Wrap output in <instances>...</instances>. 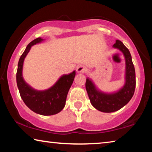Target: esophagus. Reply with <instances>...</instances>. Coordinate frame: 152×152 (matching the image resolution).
<instances>
[{
	"label": "esophagus",
	"mask_w": 152,
	"mask_h": 152,
	"mask_svg": "<svg viewBox=\"0 0 152 152\" xmlns=\"http://www.w3.org/2000/svg\"><path fill=\"white\" fill-rule=\"evenodd\" d=\"M86 70V67H85L83 65H79V66H77L76 71L77 72H79V73H83Z\"/></svg>",
	"instance_id": "obj_1"
}]
</instances>
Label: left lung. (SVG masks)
<instances>
[{
  "label": "left lung",
  "mask_w": 152,
  "mask_h": 152,
  "mask_svg": "<svg viewBox=\"0 0 152 152\" xmlns=\"http://www.w3.org/2000/svg\"><path fill=\"white\" fill-rule=\"evenodd\" d=\"M113 47L121 50L126 59V84L124 87L116 93L107 95L99 92L88 78L86 79L85 85L93 106L99 111L106 113L115 112L127 104L134 95L136 86L135 70L129 50L119 40H115Z\"/></svg>",
  "instance_id": "left-lung-1"
}]
</instances>
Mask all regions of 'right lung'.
Here are the masks:
<instances>
[{
	"instance_id": "obj_1",
	"label": "right lung",
	"mask_w": 152,
	"mask_h": 152,
	"mask_svg": "<svg viewBox=\"0 0 152 152\" xmlns=\"http://www.w3.org/2000/svg\"><path fill=\"white\" fill-rule=\"evenodd\" d=\"M42 40L43 39L41 38H36L28 45L19 60L16 80L20 96L25 104L34 112L43 115H50L56 114L63 110L66 105L67 93L73 83L76 72L74 71L68 75L61 76L53 86L47 91H35L27 85L22 77L24 58L32 46Z\"/></svg>"
}]
</instances>
